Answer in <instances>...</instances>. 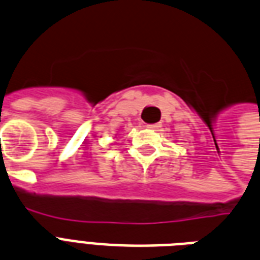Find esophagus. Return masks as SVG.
<instances>
[{"label":"esophagus","mask_w":260,"mask_h":260,"mask_svg":"<svg viewBox=\"0 0 260 260\" xmlns=\"http://www.w3.org/2000/svg\"><path fill=\"white\" fill-rule=\"evenodd\" d=\"M146 127H148V128H153V130H156V128L161 127V123H152V124H146Z\"/></svg>","instance_id":"34e87169"}]
</instances>
